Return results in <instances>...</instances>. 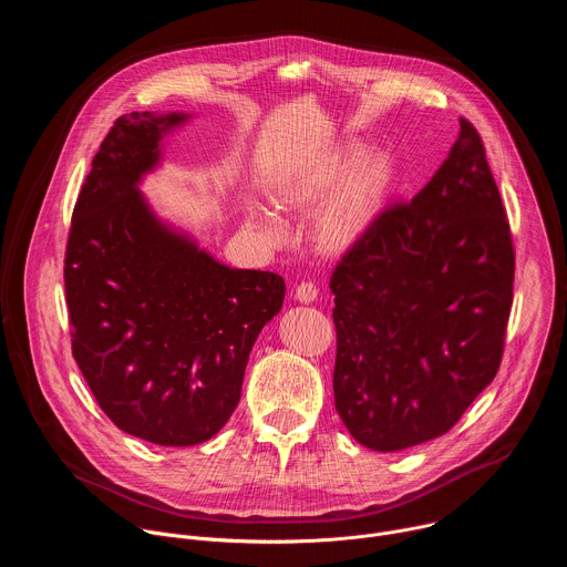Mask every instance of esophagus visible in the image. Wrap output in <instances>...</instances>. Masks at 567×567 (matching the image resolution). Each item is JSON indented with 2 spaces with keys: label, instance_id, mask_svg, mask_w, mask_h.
<instances>
[{
  "label": "esophagus",
  "instance_id": "obj_1",
  "mask_svg": "<svg viewBox=\"0 0 567 567\" xmlns=\"http://www.w3.org/2000/svg\"><path fill=\"white\" fill-rule=\"evenodd\" d=\"M296 300L300 302H311L316 296H318V287L313 282H300L296 285V291H293Z\"/></svg>",
  "mask_w": 567,
  "mask_h": 567
}]
</instances>
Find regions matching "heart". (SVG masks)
I'll return each instance as SVG.
<instances>
[{"label":"heart","mask_w":567,"mask_h":567,"mask_svg":"<svg viewBox=\"0 0 567 567\" xmlns=\"http://www.w3.org/2000/svg\"><path fill=\"white\" fill-rule=\"evenodd\" d=\"M350 156L322 158L307 168H293L278 177L274 199L289 213H307L326 197L350 168ZM388 166L383 161H372L354 173L322 206L313 237L316 245L328 254H341L370 228L377 219L388 193ZM249 224L269 241L280 239L278 221L262 208H251Z\"/></svg>","instance_id":"b5f03b06"}]
</instances>
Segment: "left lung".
<instances>
[{
    "label": "left lung",
    "mask_w": 567,
    "mask_h": 567,
    "mask_svg": "<svg viewBox=\"0 0 567 567\" xmlns=\"http://www.w3.org/2000/svg\"><path fill=\"white\" fill-rule=\"evenodd\" d=\"M516 254L471 121L411 199L337 262L334 403L352 437L401 451L451 431L503 361Z\"/></svg>",
    "instance_id": "8db88e82"
}]
</instances>
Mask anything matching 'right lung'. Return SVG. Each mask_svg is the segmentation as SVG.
I'll return each mask as SVG.
<instances>
[{"mask_svg": "<svg viewBox=\"0 0 567 567\" xmlns=\"http://www.w3.org/2000/svg\"><path fill=\"white\" fill-rule=\"evenodd\" d=\"M186 114L114 121L73 206L64 251L71 352L103 413L161 446L210 440L233 415L285 280L228 269L161 224L136 182Z\"/></svg>", "mask_w": 567, "mask_h": 567, "instance_id": "1", "label": "right lung"}]
</instances>
